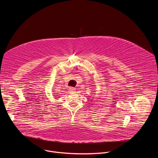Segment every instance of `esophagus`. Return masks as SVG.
<instances>
[{
	"mask_svg": "<svg viewBox=\"0 0 158 158\" xmlns=\"http://www.w3.org/2000/svg\"><path fill=\"white\" fill-rule=\"evenodd\" d=\"M76 91V89L74 88V87H70L69 88V91L71 93H73V92H74Z\"/></svg>",
	"mask_w": 158,
	"mask_h": 158,
	"instance_id": "esophagus-1",
	"label": "esophagus"
}]
</instances>
